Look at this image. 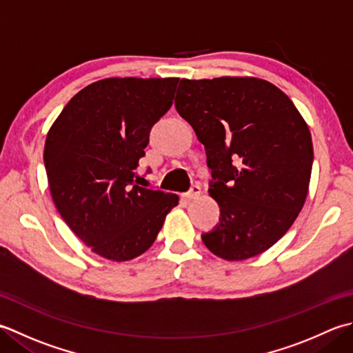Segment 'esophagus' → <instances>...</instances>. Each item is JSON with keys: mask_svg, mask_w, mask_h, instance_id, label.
I'll return each mask as SVG.
<instances>
[{"mask_svg": "<svg viewBox=\"0 0 353 353\" xmlns=\"http://www.w3.org/2000/svg\"><path fill=\"white\" fill-rule=\"evenodd\" d=\"M200 194H202V188H200L199 185H192L191 188H190V191L185 194V199L186 200H192V199H197Z\"/></svg>", "mask_w": 353, "mask_h": 353, "instance_id": "1", "label": "esophagus"}]
</instances>
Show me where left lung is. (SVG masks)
<instances>
[{
    "instance_id": "obj_1",
    "label": "left lung",
    "mask_w": 353,
    "mask_h": 353,
    "mask_svg": "<svg viewBox=\"0 0 353 353\" xmlns=\"http://www.w3.org/2000/svg\"><path fill=\"white\" fill-rule=\"evenodd\" d=\"M174 105L205 145L219 223L202 234L225 260H246L285 236L307 196L310 131L280 88L257 78L182 79Z\"/></svg>"
}]
</instances>
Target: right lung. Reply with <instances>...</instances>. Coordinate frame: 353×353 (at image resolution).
<instances>
[{
    "label": "right lung",
    "instance_id": "obj_1",
    "mask_svg": "<svg viewBox=\"0 0 353 353\" xmlns=\"http://www.w3.org/2000/svg\"><path fill=\"white\" fill-rule=\"evenodd\" d=\"M177 78H110L74 94L48 131L44 167L53 202L92 251L114 261L154 243L179 197L139 186L150 131L172 105Z\"/></svg>",
    "mask_w": 353,
    "mask_h": 353
}]
</instances>
